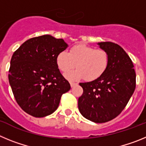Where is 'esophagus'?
Listing matches in <instances>:
<instances>
[{"instance_id":"1","label":"esophagus","mask_w":146,"mask_h":146,"mask_svg":"<svg viewBox=\"0 0 146 146\" xmlns=\"http://www.w3.org/2000/svg\"><path fill=\"white\" fill-rule=\"evenodd\" d=\"M70 85H71V87H74V86H77V83H76V82H70Z\"/></svg>"}]
</instances>
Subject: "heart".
I'll return each mask as SVG.
<instances>
[{
    "mask_svg": "<svg viewBox=\"0 0 146 146\" xmlns=\"http://www.w3.org/2000/svg\"><path fill=\"white\" fill-rule=\"evenodd\" d=\"M58 69L66 74L74 67L77 69L66 77L70 80H79L84 78L88 81H92L101 77L108 68L109 55L102 49L79 44L74 45L69 52L62 51L56 58Z\"/></svg>",
    "mask_w": 146,
    "mask_h": 146,
    "instance_id": "b5f03b06",
    "label": "heart"
}]
</instances>
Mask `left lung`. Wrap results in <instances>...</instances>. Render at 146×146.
I'll list each match as a JSON object with an SVG mask.
<instances>
[{"label": "left lung", "mask_w": 146, "mask_h": 146, "mask_svg": "<svg viewBox=\"0 0 146 146\" xmlns=\"http://www.w3.org/2000/svg\"><path fill=\"white\" fill-rule=\"evenodd\" d=\"M109 55L104 74L91 82H81L83 89L78 108L83 117L95 123H105L123 111L136 87L133 63L123 49L110 42H99Z\"/></svg>", "instance_id": "left-lung-1"}]
</instances>
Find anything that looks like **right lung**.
<instances>
[{"instance_id":"right-lung-1","label":"right lung","mask_w":146,"mask_h":146,"mask_svg":"<svg viewBox=\"0 0 146 146\" xmlns=\"http://www.w3.org/2000/svg\"><path fill=\"white\" fill-rule=\"evenodd\" d=\"M67 47L64 39L43 35L27 40L13 54L9 81L16 102L28 114L36 118L52 114L70 90L56 63Z\"/></svg>"}]
</instances>
